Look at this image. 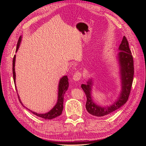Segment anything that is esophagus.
<instances>
[{"instance_id": "34e87169", "label": "esophagus", "mask_w": 146, "mask_h": 146, "mask_svg": "<svg viewBox=\"0 0 146 146\" xmlns=\"http://www.w3.org/2000/svg\"><path fill=\"white\" fill-rule=\"evenodd\" d=\"M82 73H81L80 72H78H78H76V73H75V74H74V76H73V80H75V81H78V80H80L81 77H82Z\"/></svg>"}]
</instances>
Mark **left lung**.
I'll list each match as a JSON object with an SVG mask.
<instances>
[{
    "instance_id": "8db88e82",
    "label": "left lung",
    "mask_w": 146,
    "mask_h": 146,
    "mask_svg": "<svg viewBox=\"0 0 146 146\" xmlns=\"http://www.w3.org/2000/svg\"><path fill=\"white\" fill-rule=\"evenodd\" d=\"M119 49L121 50L118 54V58L121 65L122 91L116 102L110 107H106L97 105L91 98V81L88 82L86 85L82 84L81 86L86 96V109L88 113L93 116L101 117L111 114L125 104L129 99L133 83L134 65L133 56L129 48V42L125 36L123 37Z\"/></svg>"
}]
</instances>
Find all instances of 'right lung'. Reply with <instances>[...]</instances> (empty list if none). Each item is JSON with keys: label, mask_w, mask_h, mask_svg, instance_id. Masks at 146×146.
I'll return each mask as SVG.
<instances>
[{"label": "right lung", "mask_w": 146, "mask_h": 146, "mask_svg": "<svg viewBox=\"0 0 146 146\" xmlns=\"http://www.w3.org/2000/svg\"><path fill=\"white\" fill-rule=\"evenodd\" d=\"M21 41V36L19 38L18 41H17V47H16V50H18L20 42ZM15 59H16V55H15L14 57H13V79H14V82L15 84V79H16V74L15 71ZM69 86V83H68V78L67 76H64L61 78V80H60L59 83V86H58V100H57V103L55 105V107L53 108L50 111H48L47 113L45 114H39L37 113L33 112L31 110H29L30 111L32 112L33 114H35L38 117H40L41 118L45 119H52L54 118H55L56 117L59 116L61 115V113H62V111L63 110V98H64V95L65 94V92L66 90H68V88ZM18 99L19 100V102L22 104L19 99V97L18 96ZM23 105V104H22Z\"/></svg>", "instance_id": "1"}]
</instances>
